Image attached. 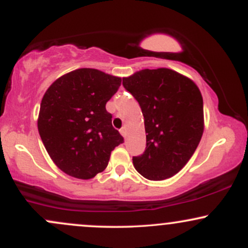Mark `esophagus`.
<instances>
[{
	"mask_svg": "<svg viewBox=\"0 0 248 248\" xmlns=\"http://www.w3.org/2000/svg\"><path fill=\"white\" fill-rule=\"evenodd\" d=\"M120 133H121V135L124 136V138H126V136H127V130H126V127L121 128V129H120Z\"/></svg>",
	"mask_w": 248,
	"mask_h": 248,
	"instance_id": "esophagus-1",
	"label": "esophagus"
}]
</instances>
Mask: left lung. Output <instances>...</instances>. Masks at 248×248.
<instances>
[{
	"label": "left lung",
	"mask_w": 248,
	"mask_h": 248,
	"mask_svg": "<svg viewBox=\"0 0 248 248\" xmlns=\"http://www.w3.org/2000/svg\"><path fill=\"white\" fill-rule=\"evenodd\" d=\"M140 104L147 147L133 157L136 171L149 181L172 177L189 162L204 132L203 98L197 85L170 69L141 70L122 78Z\"/></svg>",
	"instance_id": "8db88e82"
}]
</instances>
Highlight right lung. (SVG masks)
Here are the masks:
<instances>
[{
    "label": "right lung",
    "mask_w": 248,
    "mask_h": 248,
    "mask_svg": "<svg viewBox=\"0 0 248 248\" xmlns=\"http://www.w3.org/2000/svg\"><path fill=\"white\" fill-rule=\"evenodd\" d=\"M120 85V77L78 69L59 77L43 95L38 132L62 172L91 179L106 169L112 150L124 142L106 110Z\"/></svg>",
    "instance_id": "obj_1"
}]
</instances>
